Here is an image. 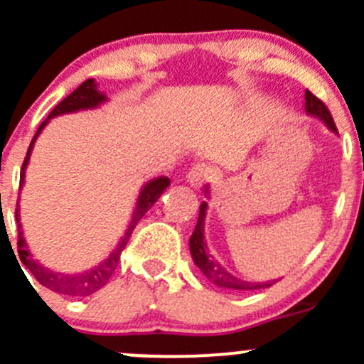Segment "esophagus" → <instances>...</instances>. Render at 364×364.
Here are the masks:
<instances>
[{"label": "esophagus", "mask_w": 364, "mask_h": 364, "mask_svg": "<svg viewBox=\"0 0 364 364\" xmlns=\"http://www.w3.org/2000/svg\"><path fill=\"white\" fill-rule=\"evenodd\" d=\"M210 178H211V171L208 167H204V165H196V167L190 168L188 176H186V179H188V183L193 186V188L203 186L204 181H208Z\"/></svg>", "instance_id": "esophagus-1"}]
</instances>
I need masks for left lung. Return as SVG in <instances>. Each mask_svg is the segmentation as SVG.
<instances>
[{
    "mask_svg": "<svg viewBox=\"0 0 364 364\" xmlns=\"http://www.w3.org/2000/svg\"><path fill=\"white\" fill-rule=\"evenodd\" d=\"M306 114L311 115V117H318L331 132L338 133L336 124L333 121V115L327 110L326 105L318 100L316 96H313L309 90H306ZM208 192V190H206ZM206 210L208 203L204 200L199 208V218H197L196 229H193L192 236H190V252H192L193 263L199 267V270L203 272L204 276L211 281L213 284L220 288H228V290H236V291H245V290H263V288L272 287L277 281H267V283H249V281H243L235 277L232 274H229L224 267H222L218 261L213 259L210 252H208L206 242H204V218H206Z\"/></svg>",
    "mask_w": 364,
    "mask_h": 364,
    "instance_id": "8db88e82",
    "label": "left lung"
}]
</instances>
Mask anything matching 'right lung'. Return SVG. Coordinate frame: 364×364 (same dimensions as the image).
<instances>
[{"instance_id": "right-lung-1", "label": "right lung", "mask_w": 364, "mask_h": 364, "mask_svg": "<svg viewBox=\"0 0 364 364\" xmlns=\"http://www.w3.org/2000/svg\"><path fill=\"white\" fill-rule=\"evenodd\" d=\"M105 101H107V96L97 90V83L92 80V77H90V80L83 81V83H81L73 94H69L65 100L60 101V103L53 108V112L49 114V117L46 119L41 126H38L37 133H35L30 147H28L26 158H24V161H23V167H21V186H23V183H24V171H26L28 161H30V154H31V149H33L35 140H37V136L41 135V132L44 129V126L49 122V119L56 117V115L73 114V112H77V110L96 108V107H100V105H103ZM168 185H171V179L165 178V176H160V178H154V179H151L149 183H146V185L142 186V190H140V196H139V199H136L135 211H133V217H132V220H129L128 229H126L124 236H122L121 242L117 243V247L112 250V254L103 261V263L96 264V267H92L90 270L80 272V274H60V272L49 270V268H46L44 264H41L33 256H31V252L28 250L26 240H24V236H23V231H21L19 206H17L16 208V218H17V225H19L17 250H19V259H21V261H17V263H23L24 267L31 272V276H33L35 279L42 284V287L49 288V290L56 291V294L70 295V297H88V295L96 294V291L101 290V288H103L105 284L110 281V277L114 276L115 268H117V264H119V259H121V252L124 250V247L128 245L129 236H132L135 225L139 224L140 218H142L144 215L149 211V208L153 206L158 199H160V196L165 192V188H167Z\"/></svg>"}]
</instances>
